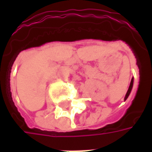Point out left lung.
<instances>
[{
	"label": "left lung",
	"instance_id": "1",
	"mask_svg": "<svg viewBox=\"0 0 152 152\" xmlns=\"http://www.w3.org/2000/svg\"><path fill=\"white\" fill-rule=\"evenodd\" d=\"M133 83H134V79L131 80L130 86H129V89H128L127 94H126V95H125V98H124V100H126V99H127V98H128V97H129V94H130L131 89H132V87H133Z\"/></svg>",
	"mask_w": 152,
	"mask_h": 152
}]
</instances>
